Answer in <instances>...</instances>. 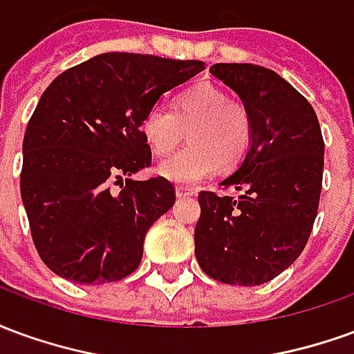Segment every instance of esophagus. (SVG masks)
Segmentation results:
<instances>
[{"mask_svg":"<svg viewBox=\"0 0 354 354\" xmlns=\"http://www.w3.org/2000/svg\"><path fill=\"white\" fill-rule=\"evenodd\" d=\"M195 193H197L195 189H192V187H185V185H178V187H176V197H178V199L193 197Z\"/></svg>","mask_w":354,"mask_h":354,"instance_id":"esophagus-1","label":"esophagus"}]
</instances>
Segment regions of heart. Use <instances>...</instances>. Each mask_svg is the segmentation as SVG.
Listing matches in <instances>:
<instances>
[{
	"label": "heart",
	"mask_w": 354,
	"mask_h": 354,
	"mask_svg": "<svg viewBox=\"0 0 354 354\" xmlns=\"http://www.w3.org/2000/svg\"><path fill=\"white\" fill-rule=\"evenodd\" d=\"M189 146L159 165V174L169 182L195 185L218 169H233L243 161L252 144V113L245 102L227 96L212 83L185 88L174 100V111L162 104L147 109L142 132L157 155H169L182 140Z\"/></svg>",
	"instance_id": "1"
}]
</instances>
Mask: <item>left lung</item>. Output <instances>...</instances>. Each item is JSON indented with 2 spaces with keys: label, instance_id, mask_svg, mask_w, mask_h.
I'll return each mask as SVG.
<instances>
[{
  "label": "left lung",
  "instance_id": "obj_1",
  "mask_svg": "<svg viewBox=\"0 0 354 354\" xmlns=\"http://www.w3.org/2000/svg\"><path fill=\"white\" fill-rule=\"evenodd\" d=\"M210 73L252 113L245 161L222 182L239 197L201 192L195 256L214 281L263 284L304 252L319 212L324 140L304 94L263 66L214 64Z\"/></svg>",
  "mask_w": 354,
  "mask_h": 354
}]
</instances>
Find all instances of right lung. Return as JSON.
Wrapping results in <instances>:
<instances>
[{
    "label": "right lung",
    "mask_w": 354,
    "mask_h": 354,
    "mask_svg": "<svg viewBox=\"0 0 354 354\" xmlns=\"http://www.w3.org/2000/svg\"><path fill=\"white\" fill-rule=\"evenodd\" d=\"M203 70L201 60L104 53L45 88L24 134L20 195L50 271L77 284L136 271L147 230L176 201L167 178L131 180L151 165L142 119Z\"/></svg>",
    "instance_id": "add662e5"
}]
</instances>
